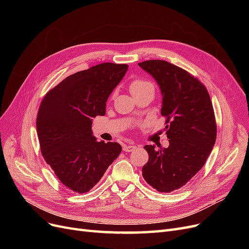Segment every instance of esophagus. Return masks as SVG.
Returning a JSON list of instances; mask_svg holds the SVG:
<instances>
[{"instance_id":"obj_1","label":"esophagus","mask_w":249,"mask_h":249,"mask_svg":"<svg viewBox=\"0 0 249 249\" xmlns=\"http://www.w3.org/2000/svg\"><path fill=\"white\" fill-rule=\"evenodd\" d=\"M135 148H136V146L133 145V144L124 145V147H123V149L124 150V152H126V153H130V152H132V150H134Z\"/></svg>"}]
</instances>
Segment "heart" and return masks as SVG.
<instances>
[{
    "label": "heart",
    "instance_id": "obj_1",
    "mask_svg": "<svg viewBox=\"0 0 249 249\" xmlns=\"http://www.w3.org/2000/svg\"><path fill=\"white\" fill-rule=\"evenodd\" d=\"M148 87H153L152 83L143 81V80H134L130 85V90H131L132 93H134V92L140 91V90L148 88Z\"/></svg>",
    "mask_w": 249,
    "mask_h": 249
}]
</instances>
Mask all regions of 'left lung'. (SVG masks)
Wrapping results in <instances>:
<instances>
[{
  "label": "left lung",
  "instance_id": "1",
  "mask_svg": "<svg viewBox=\"0 0 249 249\" xmlns=\"http://www.w3.org/2000/svg\"><path fill=\"white\" fill-rule=\"evenodd\" d=\"M138 65L160 87L169 139L168 147L144 146L149 158L142 176L158 191L170 192L189 182L212 152L217 132L213 105L205 85L180 67L164 60Z\"/></svg>",
  "mask_w": 249,
  "mask_h": 249
}]
</instances>
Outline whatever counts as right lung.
I'll list each match as a JSON object with an SVG mask.
<instances>
[{
	"label": "right lung",
	"instance_id": "obj_1",
	"mask_svg": "<svg viewBox=\"0 0 249 249\" xmlns=\"http://www.w3.org/2000/svg\"><path fill=\"white\" fill-rule=\"evenodd\" d=\"M127 64L102 63L65 78L41 101L36 119L44 160L73 192L99 183L122 152L117 142L96 141L92 119L106 114V103L123 80Z\"/></svg>",
	"mask_w": 249,
	"mask_h": 249
}]
</instances>
